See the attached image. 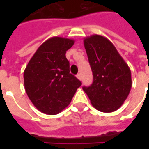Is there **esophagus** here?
Wrapping results in <instances>:
<instances>
[{
    "label": "esophagus",
    "mask_w": 149,
    "mask_h": 149,
    "mask_svg": "<svg viewBox=\"0 0 149 149\" xmlns=\"http://www.w3.org/2000/svg\"><path fill=\"white\" fill-rule=\"evenodd\" d=\"M77 79H79V80H81V73H78V74L77 75Z\"/></svg>",
    "instance_id": "esophagus-1"
}]
</instances>
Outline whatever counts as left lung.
Listing matches in <instances>:
<instances>
[{"label":"left lung","mask_w":149,"mask_h":149,"mask_svg":"<svg viewBox=\"0 0 149 149\" xmlns=\"http://www.w3.org/2000/svg\"><path fill=\"white\" fill-rule=\"evenodd\" d=\"M84 45L93 75V82L83 87L92 105L98 111L112 112L127 99L132 88L130 68L106 37L92 35Z\"/></svg>","instance_id":"1"}]
</instances>
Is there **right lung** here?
<instances>
[{
	"instance_id": "add662e5",
	"label": "right lung",
	"mask_w": 149,
	"mask_h": 149,
	"mask_svg": "<svg viewBox=\"0 0 149 149\" xmlns=\"http://www.w3.org/2000/svg\"><path fill=\"white\" fill-rule=\"evenodd\" d=\"M75 40L53 37L37 49L24 71L25 92L40 112H61L71 102L81 82L69 71L66 51Z\"/></svg>"
}]
</instances>
